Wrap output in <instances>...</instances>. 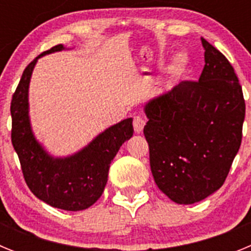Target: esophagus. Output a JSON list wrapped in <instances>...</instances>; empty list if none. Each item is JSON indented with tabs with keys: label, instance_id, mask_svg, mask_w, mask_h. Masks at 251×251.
<instances>
[{
	"label": "esophagus",
	"instance_id": "1",
	"mask_svg": "<svg viewBox=\"0 0 251 251\" xmlns=\"http://www.w3.org/2000/svg\"><path fill=\"white\" fill-rule=\"evenodd\" d=\"M145 124H146V121L142 118V117H139V115L134 117V119H133V127H134V132L141 133L142 130H143V128H145Z\"/></svg>",
	"mask_w": 251,
	"mask_h": 251
}]
</instances>
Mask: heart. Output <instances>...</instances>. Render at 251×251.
<instances>
[{"label":"heart","mask_w":251,"mask_h":251,"mask_svg":"<svg viewBox=\"0 0 251 251\" xmlns=\"http://www.w3.org/2000/svg\"><path fill=\"white\" fill-rule=\"evenodd\" d=\"M188 68V57L187 55L183 54V52H177L174 56L172 60V66H171V70H172V74L179 76V75H183L186 73Z\"/></svg>","instance_id":"heart-1"}]
</instances>
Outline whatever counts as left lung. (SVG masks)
<instances>
[{
    "label": "left lung",
    "instance_id": "obj_1",
    "mask_svg": "<svg viewBox=\"0 0 251 251\" xmlns=\"http://www.w3.org/2000/svg\"><path fill=\"white\" fill-rule=\"evenodd\" d=\"M199 81H182L145 105V137L154 182L179 205H191L225 182L241 145L245 101L234 68L201 37Z\"/></svg>",
    "mask_w": 251,
    "mask_h": 251
}]
</instances>
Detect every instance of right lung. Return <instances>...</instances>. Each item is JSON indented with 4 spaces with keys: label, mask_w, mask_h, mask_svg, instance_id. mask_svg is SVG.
<instances>
[{
    "label": "right lung",
    "mask_w": 251,
    "mask_h": 251,
    "mask_svg": "<svg viewBox=\"0 0 251 251\" xmlns=\"http://www.w3.org/2000/svg\"><path fill=\"white\" fill-rule=\"evenodd\" d=\"M65 50L56 45L26 66L12 95V146L31 192L52 207L80 211L90 207L104 191L110 162L124 142L133 136V119L127 118L99 133L89 145L66 157H54L35 137L28 115V86L37 60Z\"/></svg>",
    "instance_id": "obj_1"
}]
</instances>
